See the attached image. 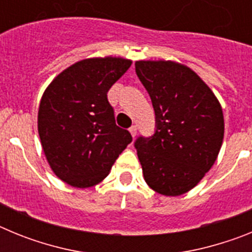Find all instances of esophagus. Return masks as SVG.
Returning a JSON list of instances; mask_svg holds the SVG:
<instances>
[{"label": "esophagus", "mask_w": 252, "mask_h": 252, "mask_svg": "<svg viewBox=\"0 0 252 252\" xmlns=\"http://www.w3.org/2000/svg\"><path fill=\"white\" fill-rule=\"evenodd\" d=\"M128 131H130V133H131V135H132V137L136 136V133H137V127H136V126H135V125H132V126H131V127L128 128Z\"/></svg>", "instance_id": "obj_1"}]
</instances>
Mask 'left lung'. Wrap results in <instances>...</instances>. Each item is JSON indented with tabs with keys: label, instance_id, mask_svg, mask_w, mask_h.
<instances>
[{
	"label": "left lung",
	"instance_id": "left-lung-1",
	"mask_svg": "<svg viewBox=\"0 0 252 252\" xmlns=\"http://www.w3.org/2000/svg\"><path fill=\"white\" fill-rule=\"evenodd\" d=\"M135 70L155 111L154 135L135 141L145 182L162 195L184 194L217 159L224 133L221 104L183 64L140 60Z\"/></svg>",
	"mask_w": 252,
	"mask_h": 252
}]
</instances>
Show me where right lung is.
I'll return each instance as SVG.
<instances>
[{
	"label": "right lung",
	"instance_id": "obj_1",
	"mask_svg": "<svg viewBox=\"0 0 252 252\" xmlns=\"http://www.w3.org/2000/svg\"><path fill=\"white\" fill-rule=\"evenodd\" d=\"M131 60L92 58L73 64L49 84L40 101L37 130L49 165L75 188L98 184L132 141L119 127L107 92Z\"/></svg>",
	"mask_w": 252,
	"mask_h": 252
}]
</instances>
